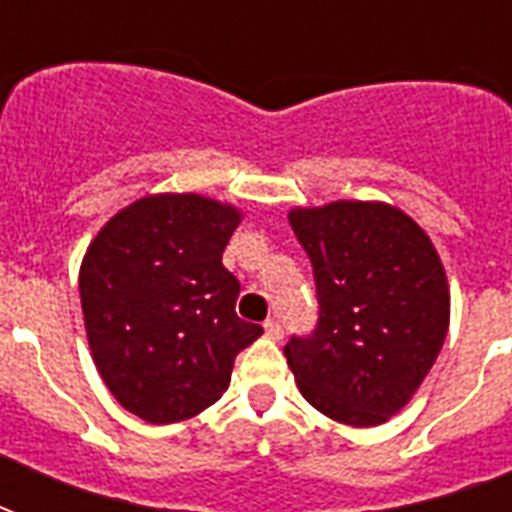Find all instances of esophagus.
Returning <instances> with one entry per match:
<instances>
[{
	"label": "esophagus",
	"mask_w": 512,
	"mask_h": 512,
	"mask_svg": "<svg viewBox=\"0 0 512 512\" xmlns=\"http://www.w3.org/2000/svg\"><path fill=\"white\" fill-rule=\"evenodd\" d=\"M265 335L271 337V340H281V337H284V327H281V321H276V319L265 321Z\"/></svg>",
	"instance_id": "obj_1"
}]
</instances>
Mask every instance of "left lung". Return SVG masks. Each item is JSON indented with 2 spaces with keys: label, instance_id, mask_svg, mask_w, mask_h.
Listing matches in <instances>:
<instances>
[{
  "label": "left lung",
  "instance_id": "left-lung-1",
  "mask_svg": "<svg viewBox=\"0 0 512 512\" xmlns=\"http://www.w3.org/2000/svg\"><path fill=\"white\" fill-rule=\"evenodd\" d=\"M311 257L319 321L284 348L300 393L332 420L369 428L401 409L436 364L449 284L436 247L401 209L335 201L292 209Z\"/></svg>",
  "mask_w": 512,
  "mask_h": 512
}]
</instances>
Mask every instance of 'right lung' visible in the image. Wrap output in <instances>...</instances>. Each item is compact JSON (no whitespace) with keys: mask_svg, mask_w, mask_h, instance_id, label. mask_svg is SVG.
<instances>
[{"mask_svg":"<svg viewBox=\"0 0 512 512\" xmlns=\"http://www.w3.org/2000/svg\"><path fill=\"white\" fill-rule=\"evenodd\" d=\"M241 215L196 193L135 201L103 225L79 271L84 327L100 377L140 420L204 412L233 358L263 335L236 316L239 279L223 249Z\"/></svg>","mask_w":512,"mask_h":512,"instance_id":"1","label":"right lung"}]
</instances>
